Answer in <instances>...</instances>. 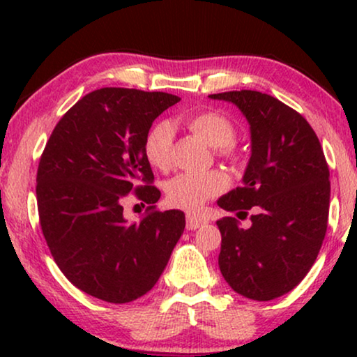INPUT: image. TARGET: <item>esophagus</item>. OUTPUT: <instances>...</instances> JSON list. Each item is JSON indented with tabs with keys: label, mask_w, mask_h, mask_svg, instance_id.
<instances>
[{
	"label": "esophagus",
	"mask_w": 357,
	"mask_h": 357,
	"mask_svg": "<svg viewBox=\"0 0 357 357\" xmlns=\"http://www.w3.org/2000/svg\"><path fill=\"white\" fill-rule=\"evenodd\" d=\"M204 222H206V219L199 218V216H197V214H187V229H188V231H195V229L203 226Z\"/></svg>",
	"instance_id": "34e87169"
}]
</instances>
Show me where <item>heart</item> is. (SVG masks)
I'll use <instances>...</instances> for the list:
<instances>
[{
    "mask_svg": "<svg viewBox=\"0 0 357 357\" xmlns=\"http://www.w3.org/2000/svg\"><path fill=\"white\" fill-rule=\"evenodd\" d=\"M192 133L218 148L221 154L231 153L236 139V128L231 120L218 112H202L187 121ZM174 128L169 121H159L148 131L144 138V155L155 169H167L172 160ZM227 180L221 172H183L169 180L165 193L169 202L183 209H198L209 198L226 188Z\"/></svg>",
    "mask_w": 357,
    "mask_h": 357,
    "instance_id": "b5f03b06",
    "label": "heart"
}]
</instances>
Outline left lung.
Listing matches in <instances>:
<instances>
[{"instance_id":"left-lung-1","label":"left lung","mask_w":357,"mask_h":357,"mask_svg":"<svg viewBox=\"0 0 357 357\" xmlns=\"http://www.w3.org/2000/svg\"><path fill=\"white\" fill-rule=\"evenodd\" d=\"M234 104L248 121L250 159L241 187L218 199L237 219L218 221L219 270L237 294L273 301L294 289L324 243L330 208V170L307 120L275 97L257 91L208 96Z\"/></svg>"}]
</instances>
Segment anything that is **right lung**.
I'll return each instance as SVG.
<instances>
[{
  "mask_svg": "<svg viewBox=\"0 0 357 357\" xmlns=\"http://www.w3.org/2000/svg\"><path fill=\"white\" fill-rule=\"evenodd\" d=\"M178 100L104 87L77 100L48 139L37 170L42 232L63 275L86 294L112 304L144 296L183 234V211H154L160 192L149 185L154 175L144 155L153 121ZM133 191L150 204L141 223L123 214Z\"/></svg>",
  "mask_w": 357,
  "mask_h": 357,
  "instance_id": "right-lung-1",
  "label": "right lung"
}]
</instances>
